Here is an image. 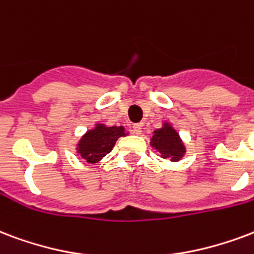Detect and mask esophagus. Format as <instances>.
Masks as SVG:
<instances>
[{
  "label": "esophagus",
  "instance_id": "obj_1",
  "mask_svg": "<svg viewBox=\"0 0 254 254\" xmlns=\"http://www.w3.org/2000/svg\"><path fill=\"white\" fill-rule=\"evenodd\" d=\"M132 132L135 135H140L142 134V126L140 125H134L132 126Z\"/></svg>",
  "mask_w": 254,
  "mask_h": 254
}]
</instances>
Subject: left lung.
<instances>
[{
    "label": "left lung",
    "instance_id": "8db88e82",
    "mask_svg": "<svg viewBox=\"0 0 254 254\" xmlns=\"http://www.w3.org/2000/svg\"><path fill=\"white\" fill-rule=\"evenodd\" d=\"M150 144L156 151L161 152L162 158L170 159L171 162H178L184 158L186 147L178 131L169 122H163L161 128L154 129Z\"/></svg>",
    "mask_w": 254,
    "mask_h": 254
}]
</instances>
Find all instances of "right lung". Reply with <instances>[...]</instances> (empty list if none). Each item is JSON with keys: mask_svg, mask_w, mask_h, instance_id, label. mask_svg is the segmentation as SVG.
<instances>
[{"mask_svg": "<svg viewBox=\"0 0 254 254\" xmlns=\"http://www.w3.org/2000/svg\"><path fill=\"white\" fill-rule=\"evenodd\" d=\"M125 131L123 126L108 127L103 123H96L93 128L88 129L80 138L76 146V152L89 165L98 163L99 161H102L103 156L111 152L120 136L127 135Z\"/></svg>", "mask_w": 254, "mask_h": 254, "instance_id": "1", "label": "right lung"}]
</instances>
